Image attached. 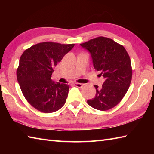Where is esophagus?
Wrapping results in <instances>:
<instances>
[{
  "label": "esophagus",
  "instance_id": "esophagus-1",
  "mask_svg": "<svg viewBox=\"0 0 154 154\" xmlns=\"http://www.w3.org/2000/svg\"><path fill=\"white\" fill-rule=\"evenodd\" d=\"M73 85H74V86L77 87L78 88H82V87L83 86V84L79 83H75Z\"/></svg>",
  "mask_w": 154,
  "mask_h": 154
}]
</instances>
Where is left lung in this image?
I'll return each instance as SVG.
<instances>
[{"label":"left lung","instance_id":"8db88e82","mask_svg":"<svg viewBox=\"0 0 154 154\" xmlns=\"http://www.w3.org/2000/svg\"><path fill=\"white\" fill-rule=\"evenodd\" d=\"M80 45L89 52L94 68L105 79L101 88L94 85L96 94L87 100L88 104L99 110L112 109L125 96L131 83L132 69L128 54L122 45L102 36Z\"/></svg>","mask_w":154,"mask_h":154}]
</instances>
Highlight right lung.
<instances>
[{
    "label": "right lung",
    "mask_w": 154,
    "mask_h": 154,
    "mask_svg": "<svg viewBox=\"0 0 154 154\" xmlns=\"http://www.w3.org/2000/svg\"><path fill=\"white\" fill-rule=\"evenodd\" d=\"M74 45L42 42L32 45L21 55L17 80L25 99L36 110L51 113L65 104L69 87L55 82L51 77L58 62Z\"/></svg>",
    "instance_id": "add662e5"
}]
</instances>
